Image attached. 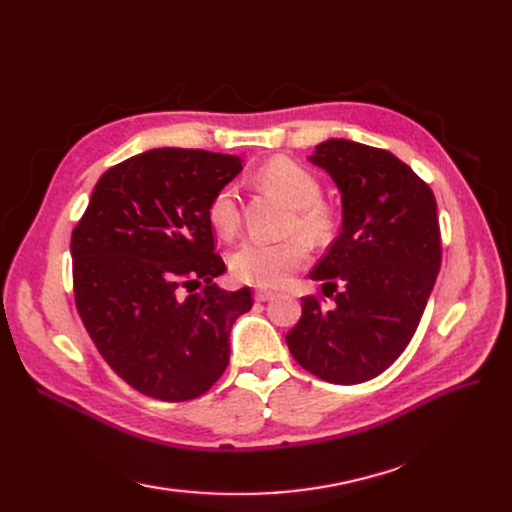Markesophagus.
Masks as SVG:
<instances>
[{
  "label": "esophagus",
  "mask_w": 512,
  "mask_h": 512,
  "mask_svg": "<svg viewBox=\"0 0 512 512\" xmlns=\"http://www.w3.org/2000/svg\"><path fill=\"white\" fill-rule=\"evenodd\" d=\"M254 297H256V301L265 303V301H269V299L275 297V292H273V290H267V288H258V290L254 292Z\"/></svg>",
  "instance_id": "1"
}]
</instances>
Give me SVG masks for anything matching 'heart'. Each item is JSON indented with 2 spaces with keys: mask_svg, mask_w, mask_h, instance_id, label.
<instances>
[{
  "mask_svg": "<svg viewBox=\"0 0 512 512\" xmlns=\"http://www.w3.org/2000/svg\"><path fill=\"white\" fill-rule=\"evenodd\" d=\"M258 181L294 209L290 228L316 243L329 241L337 226L335 209L322 200L320 179L307 166L290 158H273L258 168ZM207 220L220 237H232L239 228V196L235 185H222L207 205ZM307 258L301 237L282 241L247 239L230 254V271L252 286H280Z\"/></svg>",
  "mask_w": 512,
  "mask_h": 512,
  "instance_id": "b5f03b06",
  "label": "heart"
}]
</instances>
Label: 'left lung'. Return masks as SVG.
<instances>
[{"label": "left lung", "instance_id": "8db88e82", "mask_svg": "<svg viewBox=\"0 0 512 512\" xmlns=\"http://www.w3.org/2000/svg\"><path fill=\"white\" fill-rule=\"evenodd\" d=\"M309 160L342 192V232L309 273L336 294L322 286L329 309L303 297L286 342L309 374L359 384L389 369L421 322L442 265L436 196L386 149L331 138Z\"/></svg>", "mask_w": 512, "mask_h": 512}]
</instances>
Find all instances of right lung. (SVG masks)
<instances>
[{
	"label": "right lung",
	"instance_id": "right-lung-1",
	"mask_svg": "<svg viewBox=\"0 0 512 512\" xmlns=\"http://www.w3.org/2000/svg\"><path fill=\"white\" fill-rule=\"evenodd\" d=\"M241 158L151 149L108 168L72 230L74 303L104 361L162 401L205 395L230 356V329L252 290H222L207 220L211 196ZM198 285L204 288L196 291Z\"/></svg>",
	"mask_w": 512,
	"mask_h": 512
}]
</instances>
